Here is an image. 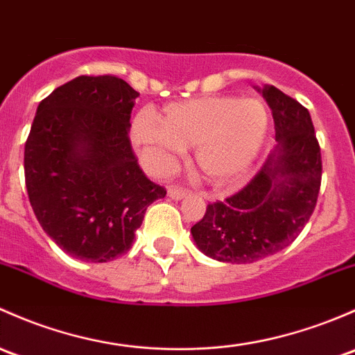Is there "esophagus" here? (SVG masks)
Here are the masks:
<instances>
[{"instance_id": "esophagus-1", "label": "esophagus", "mask_w": 355, "mask_h": 355, "mask_svg": "<svg viewBox=\"0 0 355 355\" xmlns=\"http://www.w3.org/2000/svg\"><path fill=\"white\" fill-rule=\"evenodd\" d=\"M187 190H184V189H178V187H170L168 189V197H170V199H173V200H180V199H184L185 196H187Z\"/></svg>"}]
</instances>
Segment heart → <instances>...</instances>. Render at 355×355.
<instances>
[{"label":"heart","instance_id":"1","mask_svg":"<svg viewBox=\"0 0 355 355\" xmlns=\"http://www.w3.org/2000/svg\"><path fill=\"white\" fill-rule=\"evenodd\" d=\"M270 115L259 98L200 96L170 103L162 124L139 112L130 139L153 171H168L185 148H193L197 170L212 185L225 187L243 178L262 153Z\"/></svg>","mask_w":355,"mask_h":355}]
</instances>
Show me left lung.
Returning a JSON list of instances; mask_svg holds the SVG:
<instances>
[{"label": "left lung", "mask_w": 355, "mask_h": 355, "mask_svg": "<svg viewBox=\"0 0 355 355\" xmlns=\"http://www.w3.org/2000/svg\"><path fill=\"white\" fill-rule=\"evenodd\" d=\"M275 124V149L243 190L209 204L190 227L204 255L226 263H253L289 246L315 211L322 155L309 112L281 89L255 87Z\"/></svg>", "instance_id": "1"}]
</instances>
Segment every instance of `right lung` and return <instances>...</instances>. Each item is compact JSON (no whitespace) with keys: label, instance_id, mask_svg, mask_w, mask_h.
Listing matches in <instances>:
<instances>
[{"label":"right lung","instance_id":"right-lung-1","mask_svg":"<svg viewBox=\"0 0 355 355\" xmlns=\"http://www.w3.org/2000/svg\"><path fill=\"white\" fill-rule=\"evenodd\" d=\"M137 96L121 78L78 76L37 107L25 143L28 199L73 259L103 263L128 252L149 204L166 196L130 149Z\"/></svg>","mask_w":355,"mask_h":355}]
</instances>
